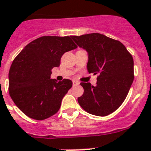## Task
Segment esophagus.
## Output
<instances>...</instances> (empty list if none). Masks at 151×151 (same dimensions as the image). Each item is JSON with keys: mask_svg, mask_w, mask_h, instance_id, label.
<instances>
[{"mask_svg": "<svg viewBox=\"0 0 151 151\" xmlns=\"http://www.w3.org/2000/svg\"><path fill=\"white\" fill-rule=\"evenodd\" d=\"M79 84V83L78 81H76V80H73V81H72V85H73V86H78Z\"/></svg>", "mask_w": 151, "mask_h": 151, "instance_id": "34e87169", "label": "esophagus"}]
</instances>
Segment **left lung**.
Wrapping results in <instances>:
<instances>
[{
	"label": "left lung",
	"mask_w": 151,
	"mask_h": 151,
	"mask_svg": "<svg viewBox=\"0 0 151 151\" xmlns=\"http://www.w3.org/2000/svg\"><path fill=\"white\" fill-rule=\"evenodd\" d=\"M88 53L87 70L97 76L96 85L81 83L84 93L78 97L83 110L93 115L107 116L123 103L134 79L132 55L120 41L101 33L72 36Z\"/></svg>",
	"instance_id": "left-lung-1"
}]
</instances>
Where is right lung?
Wrapping results in <instances>:
<instances>
[{
  "label": "right lung",
  "mask_w": 151,
  "mask_h": 151,
  "mask_svg": "<svg viewBox=\"0 0 151 151\" xmlns=\"http://www.w3.org/2000/svg\"><path fill=\"white\" fill-rule=\"evenodd\" d=\"M76 47L71 37L44 36L30 42L14 59L8 74V90L26 115L44 120L58 111L72 82L50 79L51 69L60 66L65 53Z\"/></svg>",
  "instance_id": "add662e5"
}]
</instances>
